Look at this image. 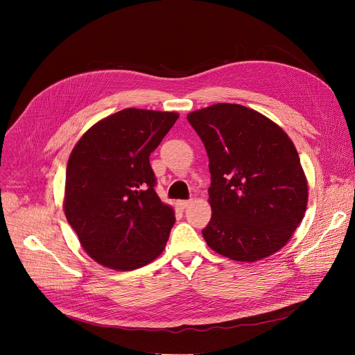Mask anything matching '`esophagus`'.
Here are the masks:
<instances>
[{"label": "esophagus", "instance_id": "1", "mask_svg": "<svg viewBox=\"0 0 355 355\" xmlns=\"http://www.w3.org/2000/svg\"><path fill=\"white\" fill-rule=\"evenodd\" d=\"M191 204V201L190 200H180V201H177V206L181 209V210H184V209H187L189 206Z\"/></svg>", "mask_w": 355, "mask_h": 355}]
</instances>
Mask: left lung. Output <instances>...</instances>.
<instances>
[{
    "label": "left lung",
    "instance_id": "1",
    "mask_svg": "<svg viewBox=\"0 0 355 355\" xmlns=\"http://www.w3.org/2000/svg\"><path fill=\"white\" fill-rule=\"evenodd\" d=\"M187 119L209 155L207 245L239 262H256L284 248L308 202L300 155L285 130L236 103L194 110Z\"/></svg>",
    "mask_w": 355,
    "mask_h": 355
}]
</instances>
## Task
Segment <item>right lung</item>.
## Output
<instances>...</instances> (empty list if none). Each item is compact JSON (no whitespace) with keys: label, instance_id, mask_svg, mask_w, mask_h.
<instances>
[{"label":"right lung","instance_id":"add662e5","mask_svg":"<svg viewBox=\"0 0 355 355\" xmlns=\"http://www.w3.org/2000/svg\"><path fill=\"white\" fill-rule=\"evenodd\" d=\"M178 114L128 107L93 125L73 148L64 214L98 263L134 270L161 254L175 221L155 193L149 155Z\"/></svg>","mask_w":355,"mask_h":355}]
</instances>
